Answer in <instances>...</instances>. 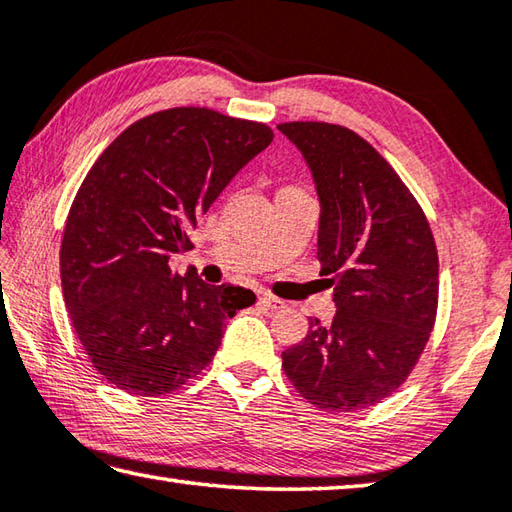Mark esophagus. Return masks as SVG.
<instances>
[{"label": "esophagus", "instance_id": "esophagus-1", "mask_svg": "<svg viewBox=\"0 0 512 512\" xmlns=\"http://www.w3.org/2000/svg\"><path fill=\"white\" fill-rule=\"evenodd\" d=\"M258 305L265 307V310H283L285 301H281V298H276V296H272V294L260 292V294H258Z\"/></svg>", "mask_w": 512, "mask_h": 512}]
</instances>
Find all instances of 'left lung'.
Instances as JSON below:
<instances>
[{"label":"left lung","mask_w":512,"mask_h":512,"mask_svg":"<svg viewBox=\"0 0 512 512\" xmlns=\"http://www.w3.org/2000/svg\"><path fill=\"white\" fill-rule=\"evenodd\" d=\"M312 171L330 325L310 321L283 370L312 406L359 412L408 379L437 316L439 258L417 200L372 144L327 122H285Z\"/></svg>","instance_id":"obj_1"}]
</instances>
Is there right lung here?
Listing matches in <instances>:
<instances>
[{
	"label": "right lung",
	"instance_id": "right-lung-1",
	"mask_svg": "<svg viewBox=\"0 0 512 512\" xmlns=\"http://www.w3.org/2000/svg\"><path fill=\"white\" fill-rule=\"evenodd\" d=\"M260 122L178 106L133 122L86 173L66 218L60 274L77 339L106 381L136 397L205 370L252 289L207 285L169 258L231 178L269 147Z\"/></svg>",
	"mask_w": 512,
	"mask_h": 512
}]
</instances>
